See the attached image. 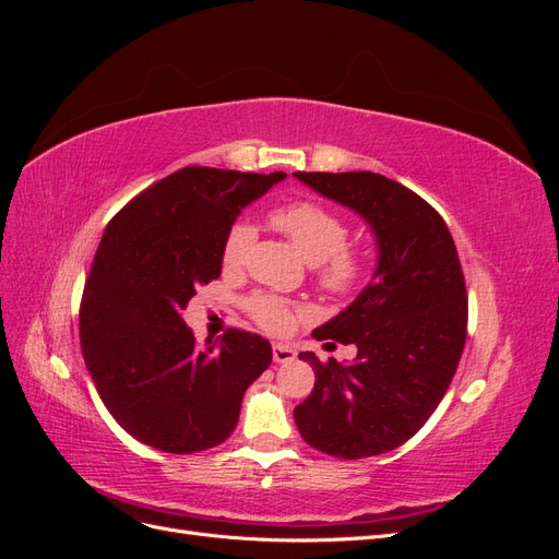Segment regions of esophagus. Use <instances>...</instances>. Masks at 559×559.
Returning a JSON list of instances; mask_svg holds the SVG:
<instances>
[{
  "mask_svg": "<svg viewBox=\"0 0 559 559\" xmlns=\"http://www.w3.org/2000/svg\"><path fill=\"white\" fill-rule=\"evenodd\" d=\"M273 359L275 364H292L296 359V349L284 345V343H275L273 345Z\"/></svg>",
  "mask_w": 559,
  "mask_h": 559,
  "instance_id": "esophagus-1",
  "label": "esophagus"
}]
</instances>
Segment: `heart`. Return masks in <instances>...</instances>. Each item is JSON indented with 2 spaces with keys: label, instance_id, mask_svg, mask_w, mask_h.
I'll return each mask as SVG.
<instances>
[{
  "label": "heart",
  "instance_id": "b5f03b06",
  "mask_svg": "<svg viewBox=\"0 0 559 559\" xmlns=\"http://www.w3.org/2000/svg\"><path fill=\"white\" fill-rule=\"evenodd\" d=\"M273 224L289 235L306 261L317 263V277L333 294H349L364 282L368 257L364 249L347 247V222L317 200H294L277 207ZM257 240V228L249 222H235L224 240V263L240 267ZM251 317L267 331H286L298 314V308L273 294H253L247 300Z\"/></svg>",
  "mask_w": 559,
  "mask_h": 559
}]
</instances>
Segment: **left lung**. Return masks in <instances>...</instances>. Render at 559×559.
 <instances>
[{"label":"left lung","mask_w":559,"mask_h":559,"mask_svg":"<svg viewBox=\"0 0 559 559\" xmlns=\"http://www.w3.org/2000/svg\"><path fill=\"white\" fill-rule=\"evenodd\" d=\"M294 177L364 216L378 242L373 280L312 331L317 341L357 345V359L298 354L317 380L296 405V427L319 452L376 456L425 427L460 366L468 321L462 263L443 216L403 183L376 173Z\"/></svg>","instance_id":"obj_1"}]
</instances>
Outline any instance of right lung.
I'll return each mask as SVG.
<instances>
[{
    "label": "right lung",
    "instance_id": "right-lung-1",
    "mask_svg": "<svg viewBox=\"0 0 559 559\" xmlns=\"http://www.w3.org/2000/svg\"><path fill=\"white\" fill-rule=\"evenodd\" d=\"M284 177L183 167L105 228L81 298V352L107 411L140 443L173 454L224 443L273 361L265 337L242 329L200 347L181 314L222 275L235 218Z\"/></svg>",
    "mask_w": 559,
    "mask_h": 559
}]
</instances>
